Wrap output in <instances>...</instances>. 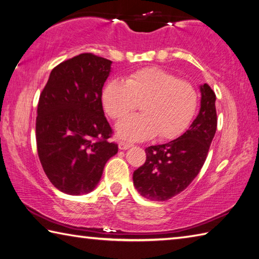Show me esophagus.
I'll return each instance as SVG.
<instances>
[{
    "label": "esophagus",
    "instance_id": "obj_1",
    "mask_svg": "<svg viewBox=\"0 0 259 259\" xmlns=\"http://www.w3.org/2000/svg\"><path fill=\"white\" fill-rule=\"evenodd\" d=\"M132 146H133V144L126 143V142H119V143H118L119 150H128L130 147H132Z\"/></svg>",
    "mask_w": 259,
    "mask_h": 259
}]
</instances>
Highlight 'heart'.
<instances>
[{"label": "heart", "instance_id": "1", "mask_svg": "<svg viewBox=\"0 0 259 259\" xmlns=\"http://www.w3.org/2000/svg\"><path fill=\"white\" fill-rule=\"evenodd\" d=\"M103 106L113 119H120L141 104L142 114L127 116L116 125L125 140L141 141L157 135L172 140L191 123L198 106V93L191 82L178 79L157 67L139 69L125 82L114 79L105 85Z\"/></svg>", "mask_w": 259, "mask_h": 259}]
</instances>
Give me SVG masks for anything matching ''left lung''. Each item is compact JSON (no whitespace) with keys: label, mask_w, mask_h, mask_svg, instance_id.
<instances>
[{"label":"left lung","mask_w":259,"mask_h":259,"mask_svg":"<svg viewBox=\"0 0 259 259\" xmlns=\"http://www.w3.org/2000/svg\"><path fill=\"white\" fill-rule=\"evenodd\" d=\"M201 107L189 130L168 143L145 149L146 161L133 173L142 197L166 201L182 192L198 176L217 130L215 95L208 83L200 86Z\"/></svg>","instance_id":"left-lung-1"}]
</instances>
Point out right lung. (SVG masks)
Segmentation results:
<instances>
[{
    "label": "right lung",
    "mask_w": 259,
    "mask_h": 259,
    "mask_svg": "<svg viewBox=\"0 0 259 259\" xmlns=\"http://www.w3.org/2000/svg\"><path fill=\"white\" fill-rule=\"evenodd\" d=\"M112 61L81 54L52 69L42 91L35 137L47 177L61 192L79 196L96 188L106 162L118 152L110 143L102 91Z\"/></svg>",
    "instance_id": "obj_1"
}]
</instances>
